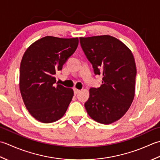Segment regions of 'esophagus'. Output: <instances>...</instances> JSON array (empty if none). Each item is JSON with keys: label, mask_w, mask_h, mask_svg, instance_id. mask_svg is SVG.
Instances as JSON below:
<instances>
[{"label": "esophagus", "mask_w": 160, "mask_h": 160, "mask_svg": "<svg viewBox=\"0 0 160 160\" xmlns=\"http://www.w3.org/2000/svg\"><path fill=\"white\" fill-rule=\"evenodd\" d=\"M80 90H78V89H77V88H74V94H77L78 93H79V92H80Z\"/></svg>", "instance_id": "1"}]
</instances>
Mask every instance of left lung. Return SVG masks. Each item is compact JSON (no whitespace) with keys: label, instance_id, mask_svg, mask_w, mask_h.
<instances>
[{"label":"left lung","instance_id":"obj_1","mask_svg":"<svg viewBox=\"0 0 160 160\" xmlns=\"http://www.w3.org/2000/svg\"><path fill=\"white\" fill-rule=\"evenodd\" d=\"M79 40L94 74L103 75L101 86L90 89L85 108L94 121L110 124L125 115L134 99V57L124 43L111 36L80 37Z\"/></svg>","mask_w":160,"mask_h":160}]
</instances>
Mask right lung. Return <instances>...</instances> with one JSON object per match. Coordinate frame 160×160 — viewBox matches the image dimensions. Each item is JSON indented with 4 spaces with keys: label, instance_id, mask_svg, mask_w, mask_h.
Instances as JSON below:
<instances>
[{
    "label": "right lung",
    "instance_id": "obj_1",
    "mask_svg": "<svg viewBox=\"0 0 160 160\" xmlns=\"http://www.w3.org/2000/svg\"><path fill=\"white\" fill-rule=\"evenodd\" d=\"M78 38L47 36L29 47L20 66L19 87L30 115L42 123H52L66 113L73 90L56 83L54 75L75 52Z\"/></svg>",
    "mask_w": 160,
    "mask_h": 160
}]
</instances>
